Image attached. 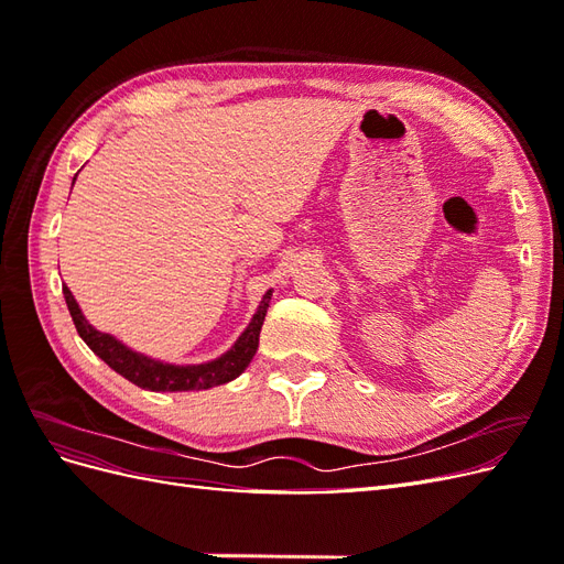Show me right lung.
Instances as JSON below:
<instances>
[{"instance_id": "1", "label": "right lung", "mask_w": 564, "mask_h": 564, "mask_svg": "<svg viewBox=\"0 0 564 564\" xmlns=\"http://www.w3.org/2000/svg\"><path fill=\"white\" fill-rule=\"evenodd\" d=\"M63 296L84 344H87L110 369H115L119 377H124L127 381L135 383L143 390L185 392V390H207L214 386H224L240 377V373L249 367L256 350H259V336H261V327L270 305L272 289H268L263 294L259 308H256L249 322V327L240 334V338L235 340L230 350L216 357V360L202 362V365H172V362L155 360V357H148L143 352H135L112 334L98 332L94 324H89V319L84 317L79 303L75 301L73 292L67 286H63Z\"/></svg>"}]
</instances>
